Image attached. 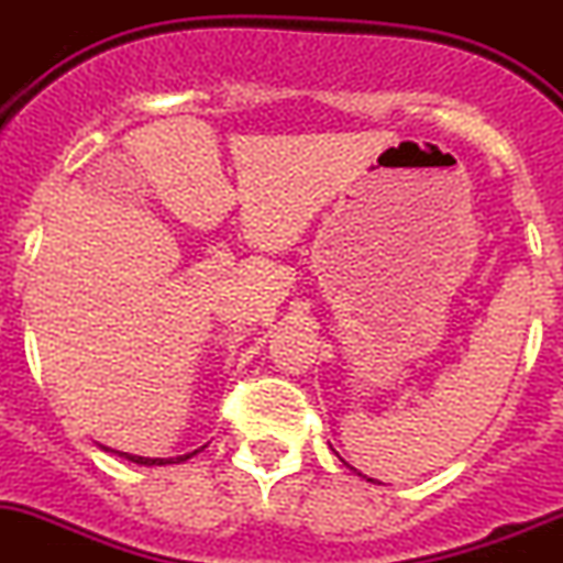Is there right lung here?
<instances>
[{"label":"right lung","mask_w":563,"mask_h":563,"mask_svg":"<svg viewBox=\"0 0 563 563\" xmlns=\"http://www.w3.org/2000/svg\"><path fill=\"white\" fill-rule=\"evenodd\" d=\"M195 453H198V451H195ZM121 456H124L126 462L146 464V467H150V464H178V462H184V459L192 456V453H187V456H178V459H146V456H133V453H121Z\"/></svg>","instance_id":"right-lung-1"}]
</instances>
